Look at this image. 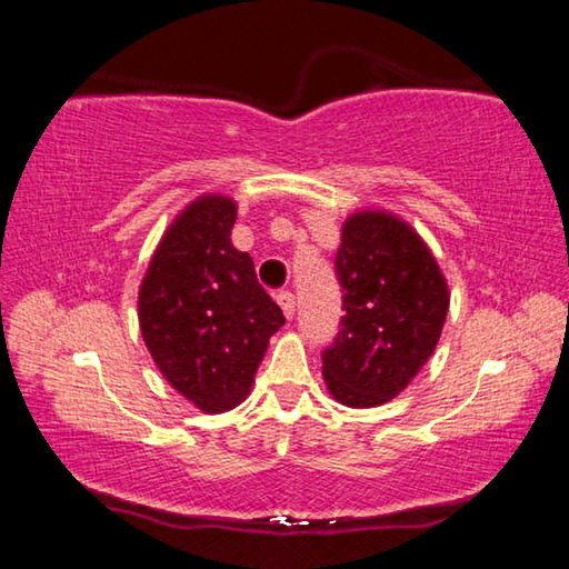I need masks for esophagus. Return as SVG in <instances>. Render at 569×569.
<instances>
[{
	"mask_svg": "<svg viewBox=\"0 0 569 569\" xmlns=\"http://www.w3.org/2000/svg\"><path fill=\"white\" fill-rule=\"evenodd\" d=\"M276 301H278V306H281V311L286 313V319H293V313H296V296L291 291H281V293L276 296Z\"/></svg>",
	"mask_w": 569,
	"mask_h": 569,
	"instance_id": "34e87169",
	"label": "esophagus"
}]
</instances>
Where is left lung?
Wrapping results in <instances>:
<instances>
[{
	"instance_id": "obj_1",
	"label": "left lung",
	"mask_w": 569,
	"mask_h": 569,
	"mask_svg": "<svg viewBox=\"0 0 569 569\" xmlns=\"http://www.w3.org/2000/svg\"><path fill=\"white\" fill-rule=\"evenodd\" d=\"M336 273L343 329L323 351V381L351 409L381 407L435 353L449 313V283L417 228L383 208L343 220Z\"/></svg>"
}]
</instances>
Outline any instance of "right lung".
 <instances>
[{
    "instance_id": "1",
    "label": "right lung",
    "mask_w": 569,
    "mask_h": 569,
    "mask_svg": "<svg viewBox=\"0 0 569 569\" xmlns=\"http://www.w3.org/2000/svg\"><path fill=\"white\" fill-rule=\"evenodd\" d=\"M238 203L203 192L172 218L138 291V321L158 371L203 413L248 399L268 341L286 323L230 243Z\"/></svg>"
}]
</instances>
